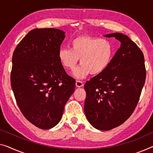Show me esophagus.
<instances>
[{"mask_svg":"<svg viewBox=\"0 0 153 153\" xmlns=\"http://www.w3.org/2000/svg\"><path fill=\"white\" fill-rule=\"evenodd\" d=\"M76 85L77 87H82V86H84V84L82 81H79V80H76Z\"/></svg>","mask_w":153,"mask_h":153,"instance_id":"1","label":"esophagus"}]
</instances>
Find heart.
Wrapping results in <instances>:
<instances>
[{"instance_id": "obj_1", "label": "heart", "mask_w": 153, "mask_h": 153, "mask_svg": "<svg viewBox=\"0 0 153 153\" xmlns=\"http://www.w3.org/2000/svg\"><path fill=\"white\" fill-rule=\"evenodd\" d=\"M115 54L112 43L101 38L78 36L70 42V49L61 48L58 59L66 69L72 70L78 62L82 65L75 69L74 76L83 78L91 73L98 75L105 71Z\"/></svg>"}]
</instances>
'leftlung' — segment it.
Returning <instances> with one entry per match:
<instances>
[{"mask_svg": "<svg viewBox=\"0 0 153 153\" xmlns=\"http://www.w3.org/2000/svg\"><path fill=\"white\" fill-rule=\"evenodd\" d=\"M104 36L115 37L121 46L107 69L84 84V113L95 128L109 131L133 113L145 83L146 68L142 51L127 36Z\"/></svg>", "mask_w": 153, "mask_h": 153, "instance_id": "left-lung-1", "label": "left lung"}]
</instances>
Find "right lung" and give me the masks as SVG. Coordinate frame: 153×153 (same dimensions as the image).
Instances as JSON below:
<instances>
[{
	"instance_id": "1",
	"label": "right lung",
	"mask_w": 153,
	"mask_h": 153,
	"mask_svg": "<svg viewBox=\"0 0 153 153\" xmlns=\"http://www.w3.org/2000/svg\"><path fill=\"white\" fill-rule=\"evenodd\" d=\"M58 29H34L22 38L12 56L11 85L25 117L41 129L54 127L75 91L58 59L65 38Z\"/></svg>"
}]
</instances>
